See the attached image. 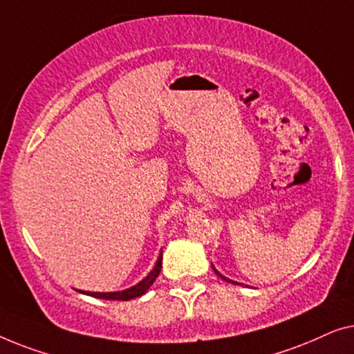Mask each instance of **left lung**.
Segmentation results:
<instances>
[{"label": "left lung", "instance_id": "8db88e82", "mask_svg": "<svg viewBox=\"0 0 354 354\" xmlns=\"http://www.w3.org/2000/svg\"><path fill=\"white\" fill-rule=\"evenodd\" d=\"M212 268H213V271H215V272H216V274H218V276H220V277L223 279V281H226V282H231V283H237V286H239V282H236V281H232V279H227V277H225V276H223V274H221V272H220V271H218V270H216V268H215V266H213V265H212Z\"/></svg>", "mask_w": 354, "mask_h": 354}]
</instances>
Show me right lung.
<instances>
[{"label": "right lung", "instance_id": "right-lung-1", "mask_svg": "<svg viewBox=\"0 0 354 354\" xmlns=\"http://www.w3.org/2000/svg\"><path fill=\"white\" fill-rule=\"evenodd\" d=\"M160 270H162V250H160V255L157 258L156 265L152 268V271L149 272L142 281H139L136 286L125 288V290H120V292H84V290H78V288L77 292L84 293V295H89V297H94V298H102V300L128 301V300H133V298L144 295V293L149 290V287L156 282V279L158 277V274H160Z\"/></svg>", "mask_w": 354, "mask_h": 354}]
</instances>
